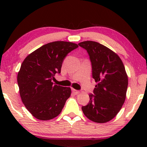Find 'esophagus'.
<instances>
[{"instance_id": "1", "label": "esophagus", "mask_w": 147, "mask_h": 147, "mask_svg": "<svg viewBox=\"0 0 147 147\" xmlns=\"http://www.w3.org/2000/svg\"><path fill=\"white\" fill-rule=\"evenodd\" d=\"M72 92H73L75 94H78L80 93L79 90H75V89H72Z\"/></svg>"}]
</instances>
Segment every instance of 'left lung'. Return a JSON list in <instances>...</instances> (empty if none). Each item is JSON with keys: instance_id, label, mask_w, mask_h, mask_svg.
I'll use <instances>...</instances> for the list:
<instances>
[{"instance_id": "1", "label": "left lung", "mask_w": 147, "mask_h": 147, "mask_svg": "<svg viewBox=\"0 0 147 147\" xmlns=\"http://www.w3.org/2000/svg\"><path fill=\"white\" fill-rule=\"evenodd\" d=\"M89 55L92 78L97 84L90 101L82 106L84 115L92 121L104 123L111 120L121 109L126 99L128 76L117 54L98 42L86 41L78 43Z\"/></svg>"}]
</instances>
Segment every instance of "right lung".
I'll list each match as a JSON object with an SVG mask.
<instances>
[{"label":"right lung","instance_id":"add662e5","mask_svg":"<svg viewBox=\"0 0 147 147\" xmlns=\"http://www.w3.org/2000/svg\"><path fill=\"white\" fill-rule=\"evenodd\" d=\"M78 47L71 42L53 41L36 49L22 63L17 76L19 93L34 117L48 120L61 113L71 88L54 85L51 81L56 74L61 73L67 54Z\"/></svg>","mask_w":147,"mask_h":147}]
</instances>
